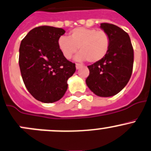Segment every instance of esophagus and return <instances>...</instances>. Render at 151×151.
<instances>
[{
	"label": "esophagus",
	"instance_id": "obj_1",
	"mask_svg": "<svg viewBox=\"0 0 151 151\" xmlns=\"http://www.w3.org/2000/svg\"><path fill=\"white\" fill-rule=\"evenodd\" d=\"M81 66L82 65H80V64H78V63L76 64V68H77V69H80V68H81Z\"/></svg>",
	"mask_w": 151,
	"mask_h": 151
}]
</instances>
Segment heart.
I'll return each instance as SVG.
<instances>
[{
    "label": "heart",
    "instance_id": "1",
    "mask_svg": "<svg viewBox=\"0 0 151 151\" xmlns=\"http://www.w3.org/2000/svg\"><path fill=\"white\" fill-rule=\"evenodd\" d=\"M110 46L109 35L105 31L93 28H76L70 32L68 37L61 36L58 41V49L65 59H71L79 49L80 52L75 57L76 60H88L91 63L103 59Z\"/></svg>",
    "mask_w": 151,
    "mask_h": 151
}]
</instances>
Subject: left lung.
Returning a JSON list of instances; mask_svg holds the SVG:
<instances>
[{"instance_id":"1","label":"left lung","mask_w":151,"mask_h":151,"mask_svg":"<svg viewBox=\"0 0 151 151\" xmlns=\"http://www.w3.org/2000/svg\"><path fill=\"white\" fill-rule=\"evenodd\" d=\"M100 28L109 35L111 46L106 56L88 65L89 75L86 82L92 92L108 97L119 93L131 77L134 65V49L131 39L123 29L103 23Z\"/></svg>"}]
</instances>
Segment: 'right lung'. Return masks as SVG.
<instances>
[{
  "label": "right lung",
  "instance_id": "1",
  "mask_svg": "<svg viewBox=\"0 0 151 151\" xmlns=\"http://www.w3.org/2000/svg\"><path fill=\"white\" fill-rule=\"evenodd\" d=\"M61 28L41 26L34 28L20 43L19 66L29 93L45 103L60 99L65 94L67 80L76 71L75 63L65 59L58 46L64 35Z\"/></svg>",
  "mask_w": 151,
  "mask_h": 151
}]
</instances>
